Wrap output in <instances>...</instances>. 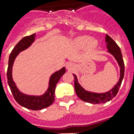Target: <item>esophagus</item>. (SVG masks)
Segmentation results:
<instances>
[{
    "mask_svg": "<svg viewBox=\"0 0 134 134\" xmlns=\"http://www.w3.org/2000/svg\"><path fill=\"white\" fill-rule=\"evenodd\" d=\"M66 67H67V70H73L75 69V64L72 63V62H69V63H67V65H66Z\"/></svg>",
    "mask_w": 134,
    "mask_h": 134,
    "instance_id": "34e87169",
    "label": "esophagus"
}]
</instances>
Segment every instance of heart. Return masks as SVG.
<instances>
[{
    "label": "heart",
    "mask_w": 134,
    "mask_h": 134,
    "mask_svg": "<svg viewBox=\"0 0 134 134\" xmlns=\"http://www.w3.org/2000/svg\"><path fill=\"white\" fill-rule=\"evenodd\" d=\"M74 43L77 47L83 48L89 45L90 48H95L98 45V42L95 39H92V38L89 36H82L78 38H77L74 41Z\"/></svg>",
    "instance_id": "b5f03b06"
}]
</instances>
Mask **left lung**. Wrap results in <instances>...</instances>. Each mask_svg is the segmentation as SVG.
<instances>
[{
  "mask_svg": "<svg viewBox=\"0 0 134 134\" xmlns=\"http://www.w3.org/2000/svg\"><path fill=\"white\" fill-rule=\"evenodd\" d=\"M105 41H106V47L108 49V52L112 54L115 59L117 60L118 65L120 67V79L118 80L117 84L115 85L113 89L109 90L108 92L104 93H96L92 92H88L85 90L81 85L79 84L77 77L74 75L75 77V89L77 96H78L82 100L90 103L97 104V103H105L108 101L112 100L115 97L119 90V87H121V82L123 80L124 76V62L122 57L120 47L118 44L115 43L114 40L108 35L105 36Z\"/></svg>",
  "mask_w": 134,
  "mask_h": 134,
  "instance_id": "obj_1",
  "label": "left lung"
}]
</instances>
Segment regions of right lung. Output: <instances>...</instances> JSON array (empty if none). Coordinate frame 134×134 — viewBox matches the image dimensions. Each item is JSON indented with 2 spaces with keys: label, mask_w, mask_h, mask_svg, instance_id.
I'll return each instance as SVG.
<instances>
[{
  "label": "right lung",
  "mask_w": 134,
  "mask_h": 134,
  "mask_svg": "<svg viewBox=\"0 0 134 134\" xmlns=\"http://www.w3.org/2000/svg\"><path fill=\"white\" fill-rule=\"evenodd\" d=\"M36 34H31L30 36H25L16 44L13 48L12 52L9 56L8 59V67L7 70V78L8 83L10 87L11 93L13 94V98L16 102L21 105V106L26 108L34 110L44 109L51 105L54 100V91H55L56 85L57 84L61 77L65 73V68L63 67L61 70H59L55 73H54L51 76L49 80V88L47 89V92L44 95L40 96H28L21 93L19 89L16 87V85L13 81L12 78V67L13 62L16 59V56L18 55L20 52L24 51L32 44L35 39Z\"/></svg>",
  "instance_id": "add662e5"
}]
</instances>
